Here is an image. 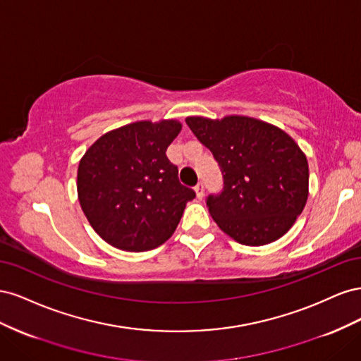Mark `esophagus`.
Masks as SVG:
<instances>
[{"mask_svg": "<svg viewBox=\"0 0 361 361\" xmlns=\"http://www.w3.org/2000/svg\"><path fill=\"white\" fill-rule=\"evenodd\" d=\"M194 191H195V194H197V197H199V199H203V195H204V187H203V183H202V182L195 185V187H194Z\"/></svg>", "mask_w": 361, "mask_h": 361, "instance_id": "1", "label": "esophagus"}]
</instances>
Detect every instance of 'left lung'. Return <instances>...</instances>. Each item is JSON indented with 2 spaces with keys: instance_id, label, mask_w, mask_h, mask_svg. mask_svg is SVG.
<instances>
[{
  "instance_id": "1",
  "label": "left lung",
  "mask_w": 361,
  "mask_h": 361,
  "mask_svg": "<svg viewBox=\"0 0 361 361\" xmlns=\"http://www.w3.org/2000/svg\"><path fill=\"white\" fill-rule=\"evenodd\" d=\"M223 174L220 194L206 206L224 233L244 245H265L285 235L309 195V164L277 126L245 116L187 117Z\"/></svg>"
}]
</instances>
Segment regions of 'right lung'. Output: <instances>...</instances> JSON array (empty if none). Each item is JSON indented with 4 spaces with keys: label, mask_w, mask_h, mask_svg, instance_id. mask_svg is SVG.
I'll list each match as a JSON object with an SVG mask.
<instances>
[{
    "label": "right lung",
    "mask_w": 361,
    "mask_h": 361,
    "mask_svg": "<svg viewBox=\"0 0 361 361\" xmlns=\"http://www.w3.org/2000/svg\"><path fill=\"white\" fill-rule=\"evenodd\" d=\"M176 120L135 122L102 135L78 167V199L105 243L152 250L176 231L194 190L179 182L166 152L180 133Z\"/></svg>",
    "instance_id": "obj_1"
}]
</instances>
